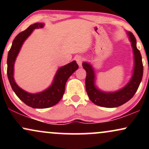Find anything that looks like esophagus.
<instances>
[{
  "label": "esophagus",
  "mask_w": 149,
  "mask_h": 149,
  "mask_svg": "<svg viewBox=\"0 0 149 149\" xmlns=\"http://www.w3.org/2000/svg\"><path fill=\"white\" fill-rule=\"evenodd\" d=\"M76 60L77 61V63H78V64L79 65V66H82V64H83V58L82 57H80V56H78V57H76Z\"/></svg>",
  "instance_id": "esophagus-1"
}]
</instances>
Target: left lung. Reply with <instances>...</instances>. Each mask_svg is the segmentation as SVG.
Masks as SVG:
<instances>
[{"label":"left lung","mask_w":149,"mask_h":149,"mask_svg":"<svg viewBox=\"0 0 149 149\" xmlns=\"http://www.w3.org/2000/svg\"><path fill=\"white\" fill-rule=\"evenodd\" d=\"M132 42L134 54V69L133 76L130 83L122 90L115 92H101L95 87L93 69L88 63H83V67L86 71L85 88L92 102L102 107L114 108L123 105L128 102L134 95L139 88L143 76V63L139 50L136 47V40L132 33H128Z\"/></svg>","instance_id":"8db88e82"}]
</instances>
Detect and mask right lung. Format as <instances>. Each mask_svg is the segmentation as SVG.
I'll return each instance as SVG.
<instances>
[{
	"label": "right lung",
	"mask_w": 149,
	"mask_h": 149,
	"mask_svg": "<svg viewBox=\"0 0 149 149\" xmlns=\"http://www.w3.org/2000/svg\"><path fill=\"white\" fill-rule=\"evenodd\" d=\"M42 26H43L42 24L36 23L33 25H31L26 29L19 33L13 40L11 48L8 52V60H7V64H8L7 73L13 91L24 103L29 107L35 109H45L57 104L64 95L65 85L67 80L72 75V73L78 69V65L77 64L76 61H73L61 67L57 71L52 85L48 89L40 93H28L18 87V85L15 83L13 78L15 59L19 52V49L24 41L31 33L33 30L35 29L42 28Z\"/></svg>",
	"instance_id": "1"
}]
</instances>
